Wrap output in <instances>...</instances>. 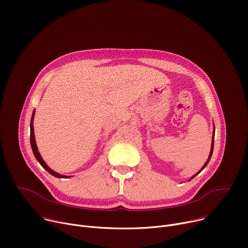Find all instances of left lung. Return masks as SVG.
Listing matches in <instances>:
<instances>
[{
  "label": "left lung",
  "instance_id": "left-lung-1",
  "mask_svg": "<svg viewBox=\"0 0 248 248\" xmlns=\"http://www.w3.org/2000/svg\"><path fill=\"white\" fill-rule=\"evenodd\" d=\"M214 138H215V127H214V129H213V136H212V143H211V151H210V154H209V157H208V159H207V161L205 162V164L203 165V167L201 168V170H199L195 174H193L191 178L188 180V181H191L194 176H196L200 171H202V170L208 165V163H209V161H210V159H211V157H212V153H213V149H214Z\"/></svg>",
  "mask_w": 248,
  "mask_h": 248
}]
</instances>
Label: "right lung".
<instances>
[{
    "instance_id": "1",
    "label": "right lung",
    "mask_w": 248,
    "mask_h": 248,
    "mask_svg": "<svg viewBox=\"0 0 248 248\" xmlns=\"http://www.w3.org/2000/svg\"><path fill=\"white\" fill-rule=\"evenodd\" d=\"M34 116H35V110L33 111L32 113V117H31V122H30V144H31V148H32V151H33V154L35 156V158H36V160L40 163V165L48 171L50 172L52 175L56 176V178H62V179H67V178H70V176H66V175H62V174H60L58 172H56L55 170H53L51 168L48 167V165L45 163V161L42 159L39 151H38V148H37V145H36V141H35V135H34V128H33V120H34Z\"/></svg>"
}]
</instances>
